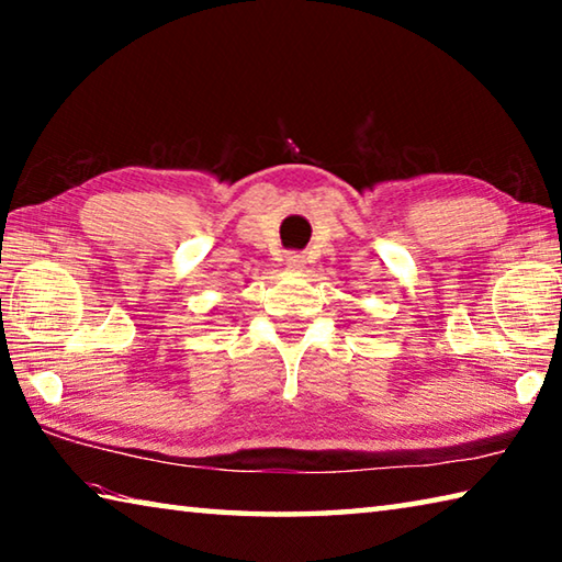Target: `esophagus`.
I'll return each instance as SVG.
<instances>
[{"mask_svg":"<svg viewBox=\"0 0 562 562\" xmlns=\"http://www.w3.org/2000/svg\"><path fill=\"white\" fill-rule=\"evenodd\" d=\"M284 265H288V270H292V272H300V270L304 268V255H300V252H290V255H284Z\"/></svg>","mask_w":562,"mask_h":562,"instance_id":"34e87169","label":"esophagus"}]
</instances>
